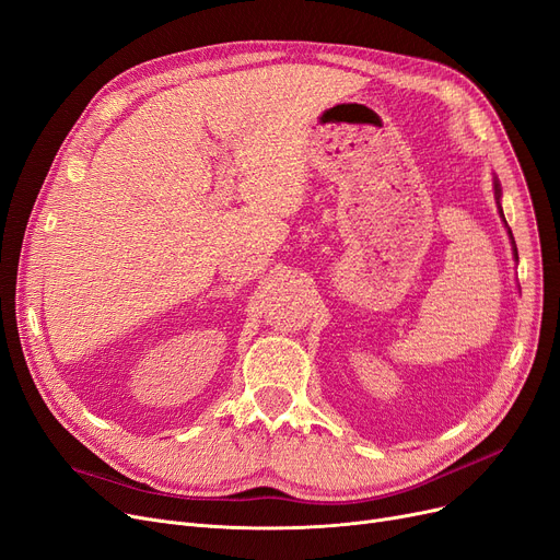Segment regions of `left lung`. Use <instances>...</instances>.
I'll use <instances>...</instances> for the list:
<instances>
[{
    "label": "left lung",
    "instance_id": "obj_1",
    "mask_svg": "<svg viewBox=\"0 0 560 560\" xmlns=\"http://www.w3.org/2000/svg\"><path fill=\"white\" fill-rule=\"evenodd\" d=\"M494 199H497V203H499V212H501V217H503V210H501V185H499V180L494 178ZM503 222H505V217H503ZM508 226V224H505ZM508 235H510V240H513V252H515V258H517V247H515V237H513V231L508 229Z\"/></svg>",
    "mask_w": 560,
    "mask_h": 560
}]
</instances>
